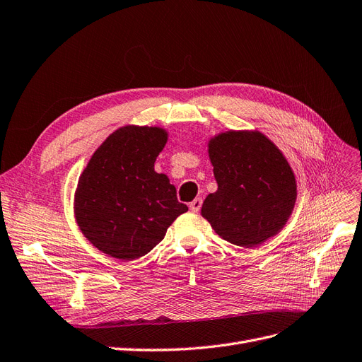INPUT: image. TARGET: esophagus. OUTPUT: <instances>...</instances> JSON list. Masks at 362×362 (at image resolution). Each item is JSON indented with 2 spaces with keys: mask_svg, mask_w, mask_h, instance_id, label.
I'll return each mask as SVG.
<instances>
[{
  "mask_svg": "<svg viewBox=\"0 0 362 362\" xmlns=\"http://www.w3.org/2000/svg\"><path fill=\"white\" fill-rule=\"evenodd\" d=\"M190 210L193 211V213H198L199 210H201V206H202V199L201 198H196L194 201H192L190 202Z\"/></svg>",
  "mask_w": 362,
  "mask_h": 362,
  "instance_id": "obj_1",
  "label": "esophagus"
}]
</instances>
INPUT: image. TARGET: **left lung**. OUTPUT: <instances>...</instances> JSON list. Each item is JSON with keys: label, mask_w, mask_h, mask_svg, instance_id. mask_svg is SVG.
Segmentation results:
<instances>
[{"label": "left lung", "mask_w": 362, "mask_h": 362, "mask_svg": "<svg viewBox=\"0 0 362 362\" xmlns=\"http://www.w3.org/2000/svg\"><path fill=\"white\" fill-rule=\"evenodd\" d=\"M217 192L202 216L226 242L254 247L286 225L296 201V181L281 151L259 133L231 131L210 141Z\"/></svg>", "instance_id": "1"}]
</instances>
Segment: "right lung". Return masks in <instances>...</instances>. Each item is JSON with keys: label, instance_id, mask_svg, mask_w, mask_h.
<instances>
[{"label": "right lung", "instance_id": "add662e5", "mask_svg": "<svg viewBox=\"0 0 362 362\" xmlns=\"http://www.w3.org/2000/svg\"><path fill=\"white\" fill-rule=\"evenodd\" d=\"M161 128L124 127L108 136L81 173L75 217L89 242L113 258L146 255L189 210L154 163L166 145Z\"/></svg>", "mask_w": 362, "mask_h": 362}]
</instances>
